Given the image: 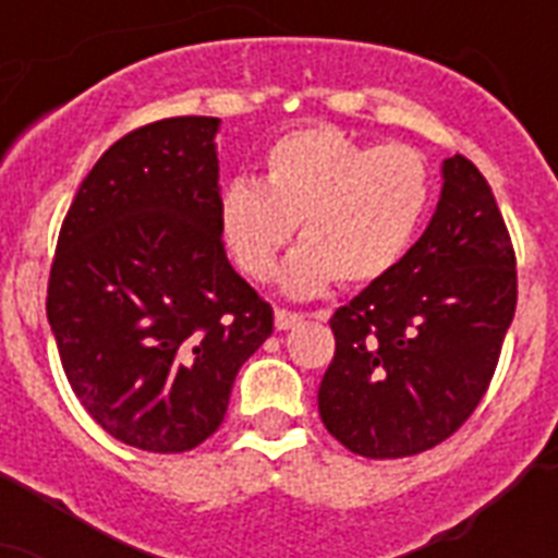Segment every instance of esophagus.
<instances>
[{
	"label": "esophagus",
	"mask_w": 558,
	"mask_h": 558,
	"mask_svg": "<svg viewBox=\"0 0 558 558\" xmlns=\"http://www.w3.org/2000/svg\"><path fill=\"white\" fill-rule=\"evenodd\" d=\"M301 322H304V315L292 313V310H278V313H275V327H278V330H292V327Z\"/></svg>",
	"instance_id": "esophagus-1"
}]
</instances>
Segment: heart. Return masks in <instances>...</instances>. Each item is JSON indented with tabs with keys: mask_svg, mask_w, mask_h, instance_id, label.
I'll return each mask as SVG.
<instances>
[{
	"mask_svg": "<svg viewBox=\"0 0 558 558\" xmlns=\"http://www.w3.org/2000/svg\"><path fill=\"white\" fill-rule=\"evenodd\" d=\"M434 199L420 150L367 144L339 126H301L263 156V182L231 179L217 199L219 234L245 278L266 280L295 231L280 283L315 295L339 280L367 287L408 252Z\"/></svg>",
	"mask_w": 558,
	"mask_h": 558,
	"instance_id": "b5f03b06",
	"label": "heart"
}]
</instances>
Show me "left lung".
Listing matches in <instances>:
<instances>
[{"instance_id":"obj_1","label":"left lung","mask_w":558,"mask_h":558,"mask_svg":"<svg viewBox=\"0 0 558 558\" xmlns=\"http://www.w3.org/2000/svg\"><path fill=\"white\" fill-rule=\"evenodd\" d=\"M425 234L330 318L327 432L362 458L440 446L475 414L519 301L510 231L484 173L454 156Z\"/></svg>"}]
</instances>
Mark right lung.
Segmentation results:
<instances>
[{"instance_id":"obj_1","label":"right lung","mask_w":558,"mask_h":558,"mask_svg":"<svg viewBox=\"0 0 558 558\" xmlns=\"http://www.w3.org/2000/svg\"><path fill=\"white\" fill-rule=\"evenodd\" d=\"M219 118L182 116L118 138L69 205L46 313L65 379L116 440L153 454L217 432L275 313L219 234Z\"/></svg>"}]
</instances>
